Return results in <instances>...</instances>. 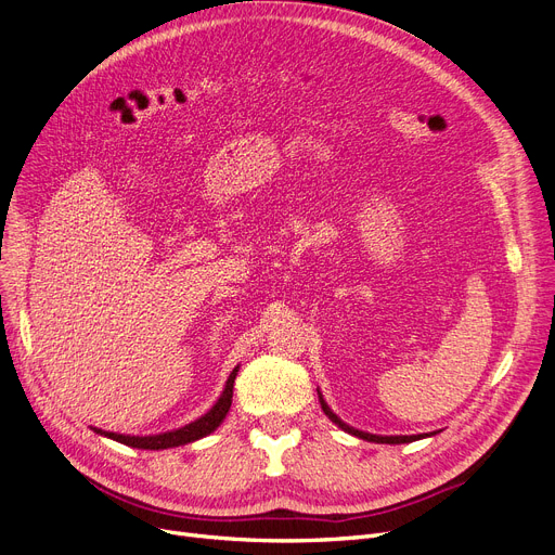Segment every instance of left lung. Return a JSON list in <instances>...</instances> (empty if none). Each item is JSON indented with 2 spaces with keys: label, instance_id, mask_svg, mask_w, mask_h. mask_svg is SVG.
Returning <instances> with one entry per match:
<instances>
[{
  "label": "left lung",
  "instance_id": "1",
  "mask_svg": "<svg viewBox=\"0 0 555 555\" xmlns=\"http://www.w3.org/2000/svg\"><path fill=\"white\" fill-rule=\"evenodd\" d=\"M320 403H322V411L326 413V417H328L331 422H335L343 430L351 433V436L363 438V440H367V442H378V444H403V442H415V440H422V438L428 436V433H426V436H372V433H363V430H358V428H351V426H347L343 420H337V415H333L331 408L324 403L322 395H320Z\"/></svg>",
  "mask_w": 555,
  "mask_h": 555
}]
</instances>
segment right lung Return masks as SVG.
Instances as JSON below:
<instances>
[{
	"mask_svg": "<svg viewBox=\"0 0 555 555\" xmlns=\"http://www.w3.org/2000/svg\"><path fill=\"white\" fill-rule=\"evenodd\" d=\"M235 374H237V367L231 372L229 380H227V388L222 392V397L218 399V403H215L210 411L195 420L192 424H185L183 428H177V430H170V433H160V436H147V438H138V436H119V433H108V430H102V428H92L94 433H100V436H106L115 442H122V444H129V447H135V449H150V451H158V449H172V447H181V444H188V442H195L199 438H206L208 433H212L215 428H218L227 413L231 408V401H233V383H235Z\"/></svg>",
	"mask_w": 555,
	"mask_h": 555,
	"instance_id": "right-lung-1",
	"label": "right lung"
}]
</instances>
